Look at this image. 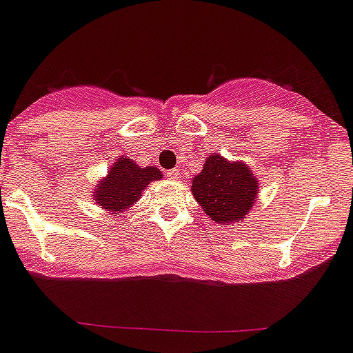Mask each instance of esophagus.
I'll use <instances>...</instances> for the list:
<instances>
[{
	"instance_id": "esophagus-1",
	"label": "esophagus",
	"mask_w": 353,
	"mask_h": 353,
	"mask_svg": "<svg viewBox=\"0 0 353 353\" xmlns=\"http://www.w3.org/2000/svg\"><path fill=\"white\" fill-rule=\"evenodd\" d=\"M167 176H169V179H177V177H179V169L169 170V172H167Z\"/></svg>"
}]
</instances>
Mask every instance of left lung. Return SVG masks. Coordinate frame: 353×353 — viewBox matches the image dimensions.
I'll return each instance as SVG.
<instances>
[{
  "label": "left lung",
  "mask_w": 353,
  "mask_h": 353,
  "mask_svg": "<svg viewBox=\"0 0 353 353\" xmlns=\"http://www.w3.org/2000/svg\"><path fill=\"white\" fill-rule=\"evenodd\" d=\"M191 191L212 221L228 224L238 222L252 210L259 183L245 163L210 155L193 179Z\"/></svg>",
  "instance_id": "obj_1"
}]
</instances>
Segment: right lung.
I'll return each instance as SVG.
<instances>
[{
	"mask_svg": "<svg viewBox=\"0 0 353 353\" xmlns=\"http://www.w3.org/2000/svg\"><path fill=\"white\" fill-rule=\"evenodd\" d=\"M160 176L162 174L157 167L141 169L132 160L121 157L98 186V191L93 194L94 201L108 210H124L141 196L150 181L160 179Z\"/></svg>",
	"mask_w": 353,
	"mask_h": 353,
	"instance_id": "add662e5",
	"label": "right lung"
}]
</instances>
